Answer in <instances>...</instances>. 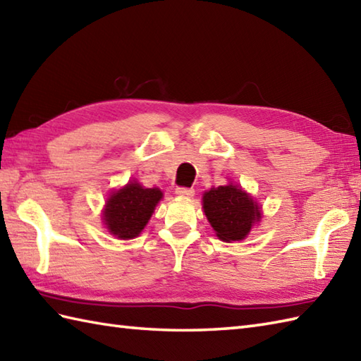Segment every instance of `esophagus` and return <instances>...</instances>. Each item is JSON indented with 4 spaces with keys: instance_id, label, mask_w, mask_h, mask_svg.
Listing matches in <instances>:
<instances>
[{
    "instance_id": "obj_1",
    "label": "esophagus",
    "mask_w": 361,
    "mask_h": 361,
    "mask_svg": "<svg viewBox=\"0 0 361 361\" xmlns=\"http://www.w3.org/2000/svg\"><path fill=\"white\" fill-rule=\"evenodd\" d=\"M175 194L180 195V197H188L189 198V197H194L195 190L192 188H176Z\"/></svg>"
}]
</instances>
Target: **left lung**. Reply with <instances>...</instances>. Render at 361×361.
Wrapping results in <instances>:
<instances>
[{
	"label": "left lung",
	"mask_w": 361,
	"mask_h": 361,
	"mask_svg": "<svg viewBox=\"0 0 361 361\" xmlns=\"http://www.w3.org/2000/svg\"><path fill=\"white\" fill-rule=\"evenodd\" d=\"M203 209L219 239L242 240L260 220V208L240 186L212 188L203 195Z\"/></svg>",
	"instance_id": "obj_1"
}]
</instances>
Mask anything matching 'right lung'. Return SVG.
Here are the masks:
<instances>
[{
	"label": "right lung",
	"instance_id": "add662e5",
	"mask_svg": "<svg viewBox=\"0 0 361 361\" xmlns=\"http://www.w3.org/2000/svg\"><path fill=\"white\" fill-rule=\"evenodd\" d=\"M161 197L163 192L159 189H145L136 181L113 192L104 211L109 231L119 239H133L147 225Z\"/></svg>",
	"mask_w": 361,
	"mask_h": 361
}]
</instances>
